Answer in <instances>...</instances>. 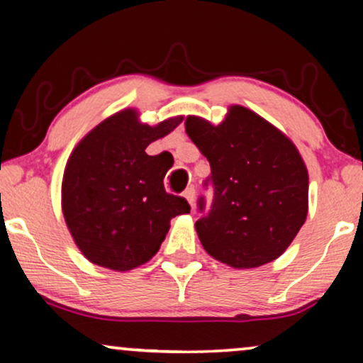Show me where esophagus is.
I'll return each instance as SVG.
<instances>
[{
    "mask_svg": "<svg viewBox=\"0 0 363 363\" xmlns=\"http://www.w3.org/2000/svg\"><path fill=\"white\" fill-rule=\"evenodd\" d=\"M183 196H185L186 201L193 206V203H195V186H188L186 190L183 191Z\"/></svg>",
    "mask_w": 363,
    "mask_h": 363,
    "instance_id": "esophagus-1",
    "label": "esophagus"
}]
</instances>
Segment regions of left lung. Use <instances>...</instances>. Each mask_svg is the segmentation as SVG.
Instances as JSON below:
<instances>
[{"instance_id": "8db88e82", "label": "left lung", "mask_w": 363, "mask_h": 363, "mask_svg": "<svg viewBox=\"0 0 363 363\" xmlns=\"http://www.w3.org/2000/svg\"><path fill=\"white\" fill-rule=\"evenodd\" d=\"M185 127L211 167L213 201L200 196L195 223L203 247L236 269L277 259L307 216L309 177L294 143L241 106L216 127L200 117Z\"/></svg>"}]
</instances>
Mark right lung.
<instances>
[{"instance_id": "add662e5", "label": "right lung", "mask_w": 363, "mask_h": 363, "mask_svg": "<svg viewBox=\"0 0 363 363\" xmlns=\"http://www.w3.org/2000/svg\"><path fill=\"white\" fill-rule=\"evenodd\" d=\"M183 117L155 127L132 108L106 118L69 157L62 180V213L82 255L94 264L128 271L157 255L170 220L190 213L183 196L165 191L168 160L147 155Z\"/></svg>"}]
</instances>
